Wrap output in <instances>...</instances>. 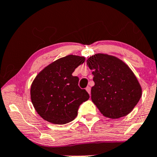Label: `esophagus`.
<instances>
[{
    "label": "esophagus",
    "instance_id": "1",
    "mask_svg": "<svg viewBox=\"0 0 157 157\" xmlns=\"http://www.w3.org/2000/svg\"><path fill=\"white\" fill-rule=\"evenodd\" d=\"M86 89L87 91H88V93L89 94H90V87L88 86V87H87V88H86Z\"/></svg>",
    "mask_w": 157,
    "mask_h": 157
}]
</instances>
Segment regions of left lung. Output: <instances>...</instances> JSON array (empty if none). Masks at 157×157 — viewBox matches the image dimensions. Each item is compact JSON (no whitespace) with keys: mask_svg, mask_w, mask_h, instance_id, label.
Wrapping results in <instances>:
<instances>
[{"mask_svg":"<svg viewBox=\"0 0 157 157\" xmlns=\"http://www.w3.org/2000/svg\"><path fill=\"white\" fill-rule=\"evenodd\" d=\"M87 64L94 71L92 101L101 114L113 119L129 114L142 96L140 85L129 67L118 58L101 53L90 56Z\"/></svg>","mask_w":157,"mask_h":157,"instance_id":"1","label":"left lung"}]
</instances>
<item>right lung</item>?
Returning <instances> with one entry per match:
<instances>
[{
    "instance_id": "add662e5",
    "label": "right lung",
    "mask_w": 157,
    "mask_h": 157,
    "mask_svg": "<svg viewBox=\"0 0 157 157\" xmlns=\"http://www.w3.org/2000/svg\"><path fill=\"white\" fill-rule=\"evenodd\" d=\"M84 57L69 56L52 62L40 71L31 88V99L38 114L55 124L71 122L77 116L80 105L89 94L78 86L72 73L83 63Z\"/></svg>"
}]
</instances>
